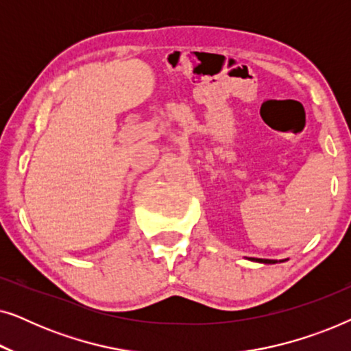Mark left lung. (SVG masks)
I'll use <instances>...</instances> for the list:
<instances>
[{"label":"left lung","instance_id":"1","mask_svg":"<svg viewBox=\"0 0 351 351\" xmlns=\"http://www.w3.org/2000/svg\"><path fill=\"white\" fill-rule=\"evenodd\" d=\"M252 261H257V262H263V263H275L273 261H268V258H252Z\"/></svg>","mask_w":351,"mask_h":351}]
</instances>
